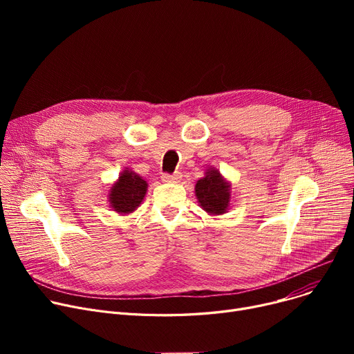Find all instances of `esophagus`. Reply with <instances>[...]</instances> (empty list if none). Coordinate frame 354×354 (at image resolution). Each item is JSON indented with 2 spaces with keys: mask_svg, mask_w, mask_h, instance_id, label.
<instances>
[{
  "mask_svg": "<svg viewBox=\"0 0 354 354\" xmlns=\"http://www.w3.org/2000/svg\"><path fill=\"white\" fill-rule=\"evenodd\" d=\"M182 178V175L179 172L175 174H163L162 175V180L163 182H178Z\"/></svg>",
  "mask_w": 354,
  "mask_h": 354,
  "instance_id": "1",
  "label": "esophagus"
}]
</instances>
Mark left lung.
Returning <instances> with one entry per match:
<instances>
[{
	"instance_id": "1",
	"label": "left lung",
	"mask_w": 354,
	"mask_h": 354,
	"mask_svg": "<svg viewBox=\"0 0 354 354\" xmlns=\"http://www.w3.org/2000/svg\"><path fill=\"white\" fill-rule=\"evenodd\" d=\"M230 191V182L225 180L215 167L208 169L205 176L195 185V195L199 205L209 215H222L228 211L231 199Z\"/></svg>"
}]
</instances>
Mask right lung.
I'll return each instance as SVG.
<instances>
[{"instance_id":"obj_1","label":"right lung","mask_w":354,"mask_h":354,"mask_svg":"<svg viewBox=\"0 0 354 354\" xmlns=\"http://www.w3.org/2000/svg\"><path fill=\"white\" fill-rule=\"evenodd\" d=\"M146 191V180L126 167L109 191L110 208L122 215L133 212L142 203Z\"/></svg>"}]
</instances>
